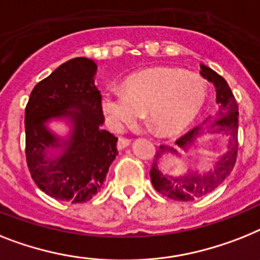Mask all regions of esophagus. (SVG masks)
<instances>
[{"mask_svg":"<svg viewBox=\"0 0 260 260\" xmlns=\"http://www.w3.org/2000/svg\"><path fill=\"white\" fill-rule=\"evenodd\" d=\"M128 145H130V139H127V138H119V139H118V143H117L118 150L126 149Z\"/></svg>","mask_w":260,"mask_h":260,"instance_id":"34e87169","label":"esophagus"}]
</instances>
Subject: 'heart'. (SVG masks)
<instances>
[{
    "label": "heart",
    "mask_w": 260,
    "mask_h": 260,
    "mask_svg": "<svg viewBox=\"0 0 260 260\" xmlns=\"http://www.w3.org/2000/svg\"><path fill=\"white\" fill-rule=\"evenodd\" d=\"M206 83L198 74L153 68L127 77L123 90L109 89L101 98L107 125L119 132L145 111L146 119L165 137L179 134L195 121L206 101Z\"/></svg>",
    "instance_id": "heart-1"
}]
</instances>
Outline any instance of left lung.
<instances>
[{"label":"left lung","mask_w":260,"mask_h":260,"mask_svg":"<svg viewBox=\"0 0 260 260\" xmlns=\"http://www.w3.org/2000/svg\"><path fill=\"white\" fill-rule=\"evenodd\" d=\"M201 76L215 87V101L219 105L215 117L211 121L209 119L205 122V125L201 127L192 128L191 132H188L182 138L178 139L177 145L179 147L177 149L170 146H160L159 151H156L155 154L153 167L150 170L151 183L156 191L174 201H182V202L194 201L215 190L230 175L234 165L237 162L239 111H238L235 96L226 79L203 63H201ZM209 134L219 136L225 145V151L211 164L198 169L193 161L188 162V169L186 171L177 174H165L160 170L159 165L166 153L181 157L179 151L183 149L182 152L189 153L198 147V139ZM190 158L191 156H187L186 160Z\"/></svg>","instance_id":"obj_1"}]
</instances>
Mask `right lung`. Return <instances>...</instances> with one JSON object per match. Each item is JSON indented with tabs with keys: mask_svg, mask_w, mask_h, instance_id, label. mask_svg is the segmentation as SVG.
<instances>
[{
	"mask_svg": "<svg viewBox=\"0 0 260 260\" xmlns=\"http://www.w3.org/2000/svg\"><path fill=\"white\" fill-rule=\"evenodd\" d=\"M95 73L93 59L73 58L34 86L26 105L27 167L38 187L58 201H90L105 186L118 155V138L101 128ZM54 120L68 126L66 135L51 130Z\"/></svg>",
	"mask_w": 260,
	"mask_h": 260,
	"instance_id": "obj_1",
	"label": "right lung"
}]
</instances>
